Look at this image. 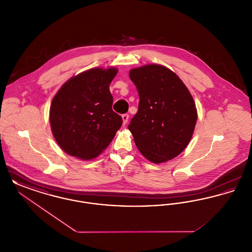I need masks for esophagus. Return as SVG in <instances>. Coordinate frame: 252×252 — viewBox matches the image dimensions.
<instances>
[{
    "mask_svg": "<svg viewBox=\"0 0 252 252\" xmlns=\"http://www.w3.org/2000/svg\"><path fill=\"white\" fill-rule=\"evenodd\" d=\"M122 119H123V124H124V125H126V124L127 123L128 119H129V115H128L127 113L123 114V115H122Z\"/></svg>",
    "mask_w": 252,
    "mask_h": 252,
    "instance_id": "esophagus-1",
    "label": "esophagus"
}]
</instances>
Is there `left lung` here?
<instances>
[{
    "mask_svg": "<svg viewBox=\"0 0 252 252\" xmlns=\"http://www.w3.org/2000/svg\"><path fill=\"white\" fill-rule=\"evenodd\" d=\"M129 77L140 97L128 129L139 151L161 163L180 155L191 141L197 111L180 77L158 64L132 69Z\"/></svg>",
    "mask_w": 252,
    "mask_h": 252,
    "instance_id": "left-lung-1",
    "label": "left lung"
}]
</instances>
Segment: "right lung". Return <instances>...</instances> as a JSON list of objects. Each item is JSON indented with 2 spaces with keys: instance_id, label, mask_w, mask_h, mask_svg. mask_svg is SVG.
<instances>
[{
  "instance_id": "right-lung-1",
  "label": "right lung",
  "mask_w": 252,
  "mask_h": 252,
  "mask_svg": "<svg viewBox=\"0 0 252 252\" xmlns=\"http://www.w3.org/2000/svg\"><path fill=\"white\" fill-rule=\"evenodd\" d=\"M116 68H94L62 85L50 107L52 133L71 156L90 160L111 143L123 124L112 110L109 84Z\"/></svg>"
}]
</instances>
